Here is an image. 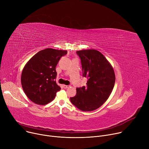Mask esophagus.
<instances>
[{"label":"esophagus","mask_w":149,"mask_h":149,"mask_svg":"<svg viewBox=\"0 0 149 149\" xmlns=\"http://www.w3.org/2000/svg\"><path fill=\"white\" fill-rule=\"evenodd\" d=\"M63 87L64 88H68L70 86H67V85H63Z\"/></svg>","instance_id":"34e87169"}]
</instances>
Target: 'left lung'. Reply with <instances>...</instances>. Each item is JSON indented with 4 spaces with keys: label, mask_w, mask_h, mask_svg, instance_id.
Returning a JSON list of instances; mask_svg holds the SVG:
<instances>
[{
    "label": "left lung",
    "mask_w": 149,
    "mask_h": 149,
    "mask_svg": "<svg viewBox=\"0 0 149 149\" xmlns=\"http://www.w3.org/2000/svg\"><path fill=\"white\" fill-rule=\"evenodd\" d=\"M82 65L83 77L87 78L86 86L77 88L70 97L71 103L82 111H93L100 107L109 97L114 87L113 68L102 54L96 50L77 51Z\"/></svg>",
    "instance_id": "1"
}]
</instances>
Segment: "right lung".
I'll return each mask as SVG.
<instances>
[{
    "instance_id": "obj_1",
    "label": "right lung",
    "mask_w": 149,
    "mask_h": 149,
    "mask_svg": "<svg viewBox=\"0 0 149 149\" xmlns=\"http://www.w3.org/2000/svg\"><path fill=\"white\" fill-rule=\"evenodd\" d=\"M67 51L47 48L38 52L24 66L21 84L26 96L33 102L45 105L52 101L61 90L57 85L56 66Z\"/></svg>"
}]
</instances>
